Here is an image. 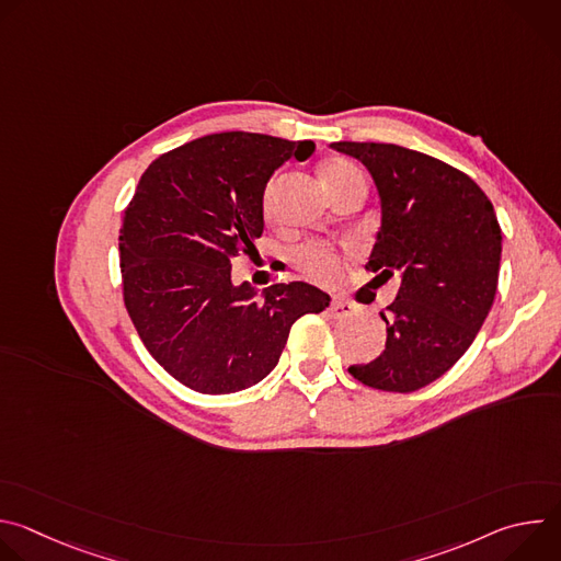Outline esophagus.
Returning a JSON list of instances; mask_svg holds the SVG:
<instances>
[{"mask_svg": "<svg viewBox=\"0 0 561 561\" xmlns=\"http://www.w3.org/2000/svg\"><path fill=\"white\" fill-rule=\"evenodd\" d=\"M329 310H331V314H333L335 319H342V317L355 314V304H351V301H346V299H342V297H333Z\"/></svg>", "mask_w": 561, "mask_h": 561, "instance_id": "esophagus-1", "label": "esophagus"}]
</instances>
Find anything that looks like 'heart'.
Segmentation results:
<instances>
[{
	"label": "heart",
	"mask_w": 561,
	"mask_h": 561,
	"mask_svg": "<svg viewBox=\"0 0 561 561\" xmlns=\"http://www.w3.org/2000/svg\"><path fill=\"white\" fill-rule=\"evenodd\" d=\"M322 178H324V184L331 191V195L346 186H353L357 182H366V175L359 171V167L348 162V159H335V162H331L324 169ZM275 202H277V182L271 180L262 191V210L266 213V217H271L275 213ZM295 262L310 279H314L319 284H333L342 275L340 255L331 247H324V244H304L301 249H297Z\"/></svg>",
	"instance_id": "b5f03b06"
}]
</instances>
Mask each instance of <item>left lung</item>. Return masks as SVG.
Returning <instances> with one entry per match:
<instances>
[{
	"label": "left lung",
	"mask_w": 561,
	"mask_h": 561,
	"mask_svg": "<svg viewBox=\"0 0 561 561\" xmlns=\"http://www.w3.org/2000/svg\"><path fill=\"white\" fill-rule=\"evenodd\" d=\"M370 171L381 230L366 271L402 275L381 310L386 348L351 366L362 383L413 392L442 377L472 344L493 306L502 228L491 199L466 173L420 150L377 141H335Z\"/></svg>",
	"instance_id": "8db88e82"
}]
</instances>
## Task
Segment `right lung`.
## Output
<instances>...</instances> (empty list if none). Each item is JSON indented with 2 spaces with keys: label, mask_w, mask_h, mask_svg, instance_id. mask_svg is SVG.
I'll use <instances>...</instances> for the list:
<instances>
[{
  "label": "right lung",
  "mask_w": 561,
  "mask_h": 561,
  "mask_svg": "<svg viewBox=\"0 0 561 561\" xmlns=\"http://www.w3.org/2000/svg\"><path fill=\"white\" fill-rule=\"evenodd\" d=\"M312 150L310 139L215 133L159 154L141 175L119 228L124 306L152 359L184 386L226 394L262 381L297 319L329 306L306 282L273 284L262 299L230 282L237 255H257L268 178Z\"/></svg>",
  "instance_id": "1"
}]
</instances>
